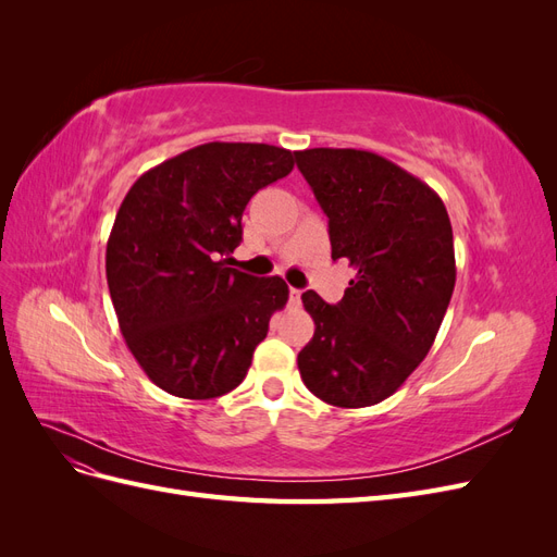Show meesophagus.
<instances>
[{"label": "esophagus", "mask_w": 557, "mask_h": 557, "mask_svg": "<svg viewBox=\"0 0 557 557\" xmlns=\"http://www.w3.org/2000/svg\"><path fill=\"white\" fill-rule=\"evenodd\" d=\"M299 301H301V290L299 288H290V305L299 307Z\"/></svg>", "instance_id": "esophagus-1"}]
</instances>
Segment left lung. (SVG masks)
I'll list each match as a JSON object with an SVG mask.
<instances>
[{"label":"left lung","mask_w":557,"mask_h":557,"mask_svg":"<svg viewBox=\"0 0 557 557\" xmlns=\"http://www.w3.org/2000/svg\"><path fill=\"white\" fill-rule=\"evenodd\" d=\"M327 215L332 260L356 269L339 305L301 295L313 339L297 367L332 407L391 397L430 352L455 288L453 227L442 197L395 162L356 148L295 153Z\"/></svg>","instance_id":"8db88e82"}]
</instances>
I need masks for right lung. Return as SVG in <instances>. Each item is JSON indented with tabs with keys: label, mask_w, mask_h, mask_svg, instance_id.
<instances>
[{
	"label": "right lung",
	"mask_w": 557,
	"mask_h": 557,
	"mask_svg": "<svg viewBox=\"0 0 557 557\" xmlns=\"http://www.w3.org/2000/svg\"><path fill=\"white\" fill-rule=\"evenodd\" d=\"M295 166L269 144L211 141L164 160L132 185L107 244V281L134 360L164 393L234 391L288 301L278 276L227 267L244 209Z\"/></svg>",
	"instance_id": "right-lung-1"
}]
</instances>
